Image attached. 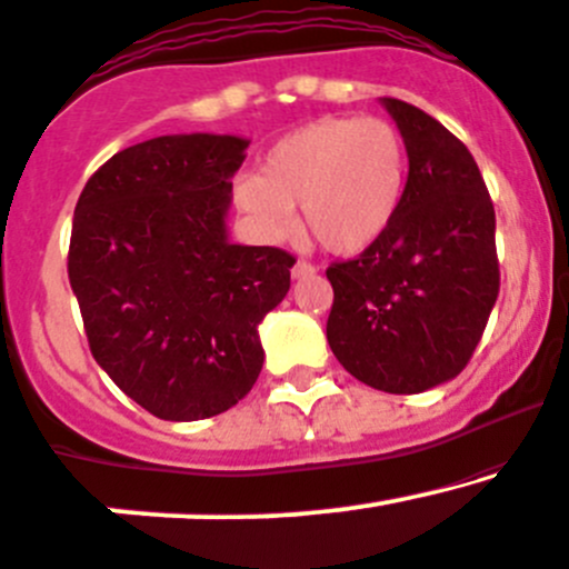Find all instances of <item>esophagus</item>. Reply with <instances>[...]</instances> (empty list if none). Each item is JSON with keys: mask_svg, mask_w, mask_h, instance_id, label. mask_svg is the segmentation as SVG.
<instances>
[{"mask_svg": "<svg viewBox=\"0 0 569 569\" xmlns=\"http://www.w3.org/2000/svg\"><path fill=\"white\" fill-rule=\"evenodd\" d=\"M315 271H317L315 266L306 263V260H298V263L292 266V279H306V277H311Z\"/></svg>", "mask_w": 569, "mask_h": 569, "instance_id": "esophagus-1", "label": "esophagus"}]
</instances>
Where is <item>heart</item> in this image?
Here are the masks:
<instances>
[{"label": "heart", "mask_w": 569, "mask_h": 569, "mask_svg": "<svg viewBox=\"0 0 569 569\" xmlns=\"http://www.w3.org/2000/svg\"><path fill=\"white\" fill-rule=\"evenodd\" d=\"M408 147L385 118L325 114L284 133L260 158V171L233 180V207L263 239L296 226L322 250L357 254L373 247L398 217L406 193Z\"/></svg>", "instance_id": "1"}]
</instances>
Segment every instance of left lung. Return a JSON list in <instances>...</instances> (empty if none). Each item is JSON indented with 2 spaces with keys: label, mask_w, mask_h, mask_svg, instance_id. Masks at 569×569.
I'll return each instance as SVG.
<instances>
[{
  "label": "left lung",
  "mask_w": 569,
  "mask_h": 569,
  "mask_svg": "<svg viewBox=\"0 0 569 569\" xmlns=\"http://www.w3.org/2000/svg\"><path fill=\"white\" fill-rule=\"evenodd\" d=\"M408 147L398 217L328 266V343L362 385L417 395L462 373L500 292L495 207L470 150L432 114L385 99Z\"/></svg>",
  "instance_id": "1"
}]
</instances>
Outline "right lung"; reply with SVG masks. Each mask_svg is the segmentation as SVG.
Returning a JSON list of instances; mask_svg holds the SVG:
<instances>
[{
	"mask_svg": "<svg viewBox=\"0 0 569 569\" xmlns=\"http://www.w3.org/2000/svg\"><path fill=\"white\" fill-rule=\"evenodd\" d=\"M247 139H147L93 171L74 207L69 284L93 360L152 417L196 422L258 381V325L296 258L226 236Z\"/></svg>",
	"mask_w": 569,
	"mask_h": 569,
	"instance_id": "obj_1",
	"label": "right lung"
}]
</instances>
